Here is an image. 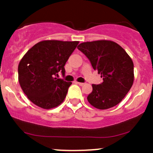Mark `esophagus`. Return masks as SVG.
Returning a JSON list of instances; mask_svg holds the SVG:
<instances>
[{
	"label": "esophagus",
	"mask_w": 153,
	"mask_h": 153,
	"mask_svg": "<svg viewBox=\"0 0 153 153\" xmlns=\"http://www.w3.org/2000/svg\"><path fill=\"white\" fill-rule=\"evenodd\" d=\"M76 83L78 85H79V86H83V85H84V83H79V82H76Z\"/></svg>",
	"instance_id": "34e87169"
}]
</instances>
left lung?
Returning a JSON list of instances; mask_svg holds the SVG:
<instances>
[{"mask_svg":"<svg viewBox=\"0 0 153 153\" xmlns=\"http://www.w3.org/2000/svg\"><path fill=\"white\" fill-rule=\"evenodd\" d=\"M77 48L102 78L100 84L92 85L93 91L87 97L88 102L100 109L117 106L133 83L134 66L130 56L122 47L110 40L84 42Z\"/></svg>","mask_w":153,"mask_h":153,"instance_id":"8db88e82","label":"left lung"}]
</instances>
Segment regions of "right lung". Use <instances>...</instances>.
<instances>
[{
    "label": "right lung",
    "instance_id": "1",
    "mask_svg": "<svg viewBox=\"0 0 153 153\" xmlns=\"http://www.w3.org/2000/svg\"><path fill=\"white\" fill-rule=\"evenodd\" d=\"M78 41L44 40L32 47L18 66V80L28 99L43 109L59 106L72 84L57 79L65 75L64 66Z\"/></svg>",
    "mask_w": 153,
    "mask_h": 153
}]
</instances>
